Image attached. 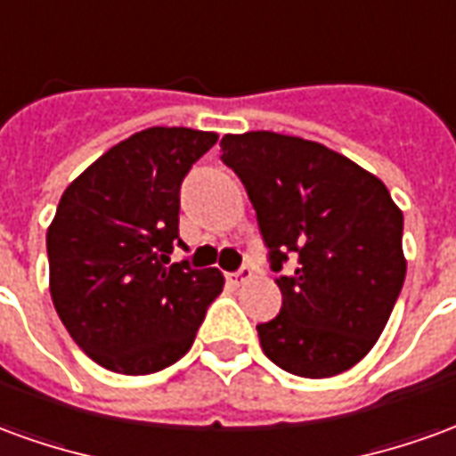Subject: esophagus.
I'll return each mask as SVG.
<instances>
[{
  "label": "esophagus",
  "mask_w": 456,
  "mask_h": 456,
  "mask_svg": "<svg viewBox=\"0 0 456 456\" xmlns=\"http://www.w3.org/2000/svg\"><path fill=\"white\" fill-rule=\"evenodd\" d=\"M254 276V272H251V266H241L237 273H232V281L234 283H247Z\"/></svg>",
  "instance_id": "esophagus-1"
}]
</instances>
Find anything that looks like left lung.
<instances>
[{
    "mask_svg": "<svg viewBox=\"0 0 456 456\" xmlns=\"http://www.w3.org/2000/svg\"><path fill=\"white\" fill-rule=\"evenodd\" d=\"M222 160L256 209L281 311L259 323L266 358L301 378H333L380 338L405 281L403 212L378 177L314 140L224 135Z\"/></svg>",
    "mask_w": 456,
    "mask_h": 456,
    "instance_id": "8db88e82",
    "label": "left lung"
}]
</instances>
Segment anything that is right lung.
<instances>
[{"label":"right lung","instance_id":"right-lung-1","mask_svg":"<svg viewBox=\"0 0 456 456\" xmlns=\"http://www.w3.org/2000/svg\"><path fill=\"white\" fill-rule=\"evenodd\" d=\"M217 133L148 128L113 145L61 195L46 232L49 291L76 346L108 370L158 372L190 350L219 269L170 264L180 183Z\"/></svg>","mask_w":456,"mask_h":456}]
</instances>
